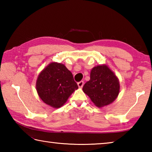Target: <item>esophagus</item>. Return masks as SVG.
<instances>
[{
  "instance_id": "esophagus-1",
  "label": "esophagus",
  "mask_w": 152,
  "mask_h": 152,
  "mask_svg": "<svg viewBox=\"0 0 152 152\" xmlns=\"http://www.w3.org/2000/svg\"><path fill=\"white\" fill-rule=\"evenodd\" d=\"M84 85V81H80L78 82V86L79 88H82V86Z\"/></svg>"
}]
</instances>
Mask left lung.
Instances as JSON below:
<instances>
[{
	"label": "left lung",
	"instance_id": "8db88e82",
	"mask_svg": "<svg viewBox=\"0 0 152 152\" xmlns=\"http://www.w3.org/2000/svg\"><path fill=\"white\" fill-rule=\"evenodd\" d=\"M119 89V80L106 65L94 67L91 72V79L82 88L98 107L107 106L114 101Z\"/></svg>",
	"mask_w": 152,
	"mask_h": 152
}]
</instances>
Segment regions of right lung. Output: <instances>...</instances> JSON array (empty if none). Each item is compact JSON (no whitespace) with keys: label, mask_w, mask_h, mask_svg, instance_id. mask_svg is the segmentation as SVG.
<instances>
[{"label":"right lung","mask_w":152,"mask_h":152,"mask_svg":"<svg viewBox=\"0 0 152 152\" xmlns=\"http://www.w3.org/2000/svg\"><path fill=\"white\" fill-rule=\"evenodd\" d=\"M72 74L62 64H49L38 76L36 89L41 99L53 108H60L78 89Z\"/></svg>","instance_id":"1"}]
</instances>
